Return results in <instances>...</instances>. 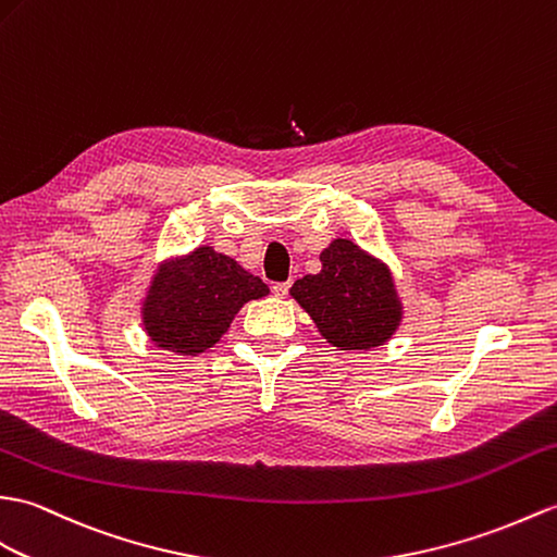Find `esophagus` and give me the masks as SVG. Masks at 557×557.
Segmentation results:
<instances>
[{"label": "esophagus", "instance_id": "34e87169", "mask_svg": "<svg viewBox=\"0 0 557 557\" xmlns=\"http://www.w3.org/2000/svg\"><path fill=\"white\" fill-rule=\"evenodd\" d=\"M289 289H292V282H277V284H273V294L280 296V299H284V296L289 294Z\"/></svg>", "mask_w": 557, "mask_h": 557}]
</instances>
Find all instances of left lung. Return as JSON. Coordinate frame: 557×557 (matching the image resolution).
I'll list each match as a JSON object with an SVG mask.
<instances>
[{
	"mask_svg": "<svg viewBox=\"0 0 557 557\" xmlns=\"http://www.w3.org/2000/svg\"><path fill=\"white\" fill-rule=\"evenodd\" d=\"M320 263V273L296 280L289 294L332 346L342 351L382 346L400 322L389 268L351 239H334Z\"/></svg>",
	"mask_w": 557,
	"mask_h": 557,
	"instance_id": "1",
	"label": "left lung"
}]
</instances>
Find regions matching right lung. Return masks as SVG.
I'll list each match as a JSON object with an SVG mask.
<instances>
[{
  "instance_id": "right-lung-1",
  "label": "right lung",
  "mask_w": 557,
  "mask_h": 557,
  "mask_svg": "<svg viewBox=\"0 0 557 557\" xmlns=\"http://www.w3.org/2000/svg\"><path fill=\"white\" fill-rule=\"evenodd\" d=\"M265 294L268 284L247 273L235 258L199 247L153 275L141 308L145 330L163 351L203 354L220 342L244 304Z\"/></svg>"
}]
</instances>
